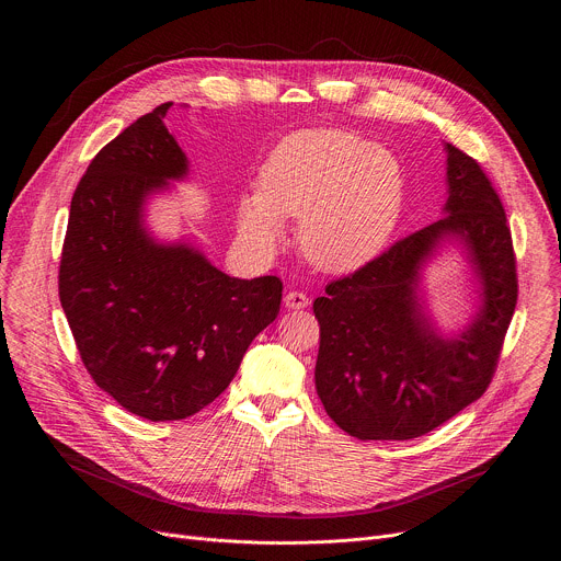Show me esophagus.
Here are the masks:
<instances>
[{
	"label": "esophagus",
	"instance_id": "1",
	"mask_svg": "<svg viewBox=\"0 0 561 561\" xmlns=\"http://www.w3.org/2000/svg\"><path fill=\"white\" fill-rule=\"evenodd\" d=\"M284 306L290 308V310H301V308L308 306V297L299 290H290V293L284 295Z\"/></svg>",
	"mask_w": 561,
	"mask_h": 561
}]
</instances>
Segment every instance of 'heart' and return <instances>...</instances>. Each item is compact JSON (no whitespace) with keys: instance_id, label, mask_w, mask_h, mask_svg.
<instances>
[{"instance_id":"b5f03b06","label":"heart","mask_w":561,"mask_h":561,"mask_svg":"<svg viewBox=\"0 0 561 561\" xmlns=\"http://www.w3.org/2000/svg\"><path fill=\"white\" fill-rule=\"evenodd\" d=\"M404 204L397 159L359 135L337 128L284 137L260 173V193L239 199V232L260 249L299 219V249L327 273H353L390 242Z\"/></svg>"}]
</instances>
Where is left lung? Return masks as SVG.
I'll list each match as a JSON object with an SVG mask.
<instances>
[{
  "label": "left lung",
  "mask_w": 561,
  "mask_h": 561,
  "mask_svg": "<svg viewBox=\"0 0 561 561\" xmlns=\"http://www.w3.org/2000/svg\"><path fill=\"white\" fill-rule=\"evenodd\" d=\"M444 217L409 234L312 304L319 322L314 388L331 420L357 439H413L489 388L517 304L504 206L472 157L444 144ZM450 245L476 282V310L444 334L427 312L425 266Z\"/></svg>",
  "instance_id": "8db88e82"
}]
</instances>
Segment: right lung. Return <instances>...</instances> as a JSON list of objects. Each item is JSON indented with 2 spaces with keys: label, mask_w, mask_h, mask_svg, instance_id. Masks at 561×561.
<instances>
[{
  "label": "right lung",
  "mask_w": 561,
  "mask_h": 561,
  "mask_svg": "<svg viewBox=\"0 0 561 561\" xmlns=\"http://www.w3.org/2000/svg\"><path fill=\"white\" fill-rule=\"evenodd\" d=\"M133 122L91 162L70 202L59 299L95 383L150 422L186 420L219 397L279 312L282 282L221 273L191 242H162L146 204L188 178L164 117Z\"/></svg>",
  "instance_id": "add662e5"
}]
</instances>
